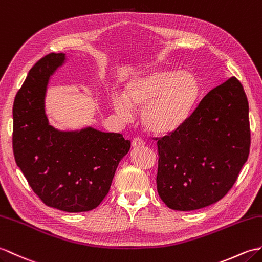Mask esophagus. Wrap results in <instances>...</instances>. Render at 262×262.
<instances>
[{
	"instance_id": "esophagus-1",
	"label": "esophagus",
	"mask_w": 262,
	"mask_h": 262,
	"mask_svg": "<svg viewBox=\"0 0 262 262\" xmlns=\"http://www.w3.org/2000/svg\"><path fill=\"white\" fill-rule=\"evenodd\" d=\"M132 145H133V147H139V146L145 145V142H144V139L141 137H135L132 141Z\"/></svg>"
}]
</instances>
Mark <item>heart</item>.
<instances>
[{"label": "heart", "instance_id": "1", "mask_svg": "<svg viewBox=\"0 0 262 262\" xmlns=\"http://www.w3.org/2000/svg\"><path fill=\"white\" fill-rule=\"evenodd\" d=\"M200 90V82L192 72L159 69L132 78L126 84L125 96L113 95V105L126 120L132 118L133 108H143V125L163 135L178 129L190 116Z\"/></svg>", "mask_w": 262, "mask_h": 262}]
</instances>
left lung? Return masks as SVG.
Wrapping results in <instances>:
<instances>
[{
	"label": "left lung",
	"instance_id": "obj_1",
	"mask_svg": "<svg viewBox=\"0 0 262 262\" xmlns=\"http://www.w3.org/2000/svg\"><path fill=\"white\" fill-rule=\"evenodd\" d=\"M157 192L169 209L193 211L221 200L250 150L249 103L235 77L206 94L178 129L157 141Z\"/></svg>",
	"mask_w": 262,
	"mask_h": 262
}]
</instances>
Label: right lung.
Wrapping results in <instances>:
<instances>
[{
    "instance_id": "obj_1",
    "label": "right lung",
    "mask_w": 262,
    "mask_h": 262,
    "mask_svg": "<svg viewBox=\"0 0 262 262\" xmlns=\"http://www.w3.org/2000/svg\"><path fill=\"white\" fill-rule=\"evenodd\" d=\"M64 53L40 59L17 91L13 103V153L16 165L42 202L66 212L97 208L112 185L130 141L93 127L59 130L49 124L46 95Z\"/></svg>"
}]
</instances>
